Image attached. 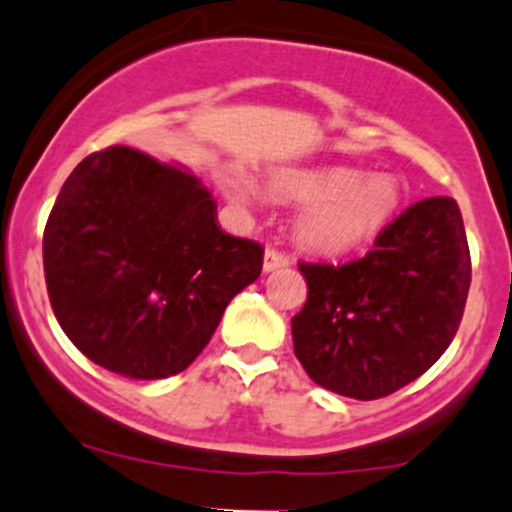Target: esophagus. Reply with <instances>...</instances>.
<instances>
[{"label": "esophagus", "mask_w": 512, "mask_h": 512, "mask_svg": "<svg viewBox=\"0 0 512 512\" xmlns=\"http://www.w3.org/2000/svg\"><path fill=\"white\" fill-rule=\"evenodd\" d=\"M287 265H289V257L284 255V252L274 250V247H267L265 262H262L265 272H274V270H279V267H287Z\"/></svg>", "instance_id": "esophagus-1"}]
</instances>
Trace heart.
I'll return each mask as SVG.
<instances>
[{
  "mask_svg": "<svg viewBox=\"0 0 512 512\" xmlns=\"http://www.w3.org/2000/svg\"><path fill=\"white\" fill-rule=\"evenodd\" d=\"M223 186L240 206L257 203V188L240 169L225 171ZM270 186L277 196L306 203L297 218V235L306 247L326 255L348 252L373 238L402 201L395 176H363L348 166L282 169L272 174Z\"/></svg>",
  "mask_w": 512,
  "mask_h": 512,
  "instance_id": "b5f03b06",
  "label": "heart"
}]
</instances>
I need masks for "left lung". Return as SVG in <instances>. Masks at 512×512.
<instances>
[{
    "instance_id": "obj_1",
    "label": "left lung",
    "mask_w": 512,
    "mask_h": 512,
    "mask_svg": "<svg viewBox=\"0 0 512 512\" xmlns=\"http://www.w3.org/2000/svg\"><path fill=\"white\" fill-rule=\"evenodd\" d=\"M309 297L292 319L294 353L316 385L378 400L417 380L464 316L471 255L454 198L414 203L346 265L299 262Z\"/></svg>"
}]
</instances>
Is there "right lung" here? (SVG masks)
I'll return each instance as SVG.
<instances>
[{"mask_svg":"<svg viewBox=\"0 0 512 512\" xmlns=\"http://www.w3.org/2000/svg\"><path fill=\"white\" fill-rule=\"evenodd\" d=\"M262 257L260 242L220 230L201 179L129 147L80 161L43 230L58 324L93 363L132 380L186 370Z\"/></svg>","mask_w":512,"mask_h":512,"instance_id":"add662e5","label":"right lung"}]
</instances>
